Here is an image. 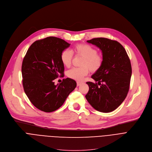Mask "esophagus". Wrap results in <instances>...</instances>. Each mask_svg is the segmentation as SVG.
I'll return each mask as SVG.
<instances>
[{
  "label": "esophagus",
  "instance_id": "esophagus-1",
  "mask_svg": "<svg viewBox=\"0 0 152 152\" xmlns=\"http://www.w3.org/2000/svg\"><path fill=\"white\" fill-rule=\"evenodd\" d=\"M81 84H82V83L79 82V81L77 82V86H80Z\"/></svg>",
  "mask_w": 152,
  "mask_h": 152
}]
</instances>
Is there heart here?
<instances>
[{
    "label": "heart",
    "instance_id": "b5f03b06",
    "mask_svg": "<svg viewBox=\"0 0 152 152\" xmlns=\"http://www.w3.org/2000/svg\"><path fill=\"white\" fill-rule=\"evenodd\" d=\"M73 52L77 56L83 57L81 63L82 67L73 68L69 69L68 76L76 80H81L84 77L87 76L89 69L92 72H95L102 66L103 58L100 54H98L96 49L87 44H79L73 48ZM73 54L72 50L65 49L60 55V60L62 64L69 68L72 65Z\"/></svg>",
    "mask_w": 152,
    "mask_h": 152
}]
</instances>
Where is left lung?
<instances>
[{
	"mask_svg": "<svg viewBox=\"0 0 152 152\" xmlns=\"http://www.w3.org/2000/svg\"><path fill=\"white\" fill-rule=\"evenodd\" d=\"M102 52V67L92 76L95 83L87 82L89 90L86 98L95 109L110 113L123 103L129 88L132 69L126 50L118 42L106 38L87 41Z\"/></svg>",
	"mask_w": 152,
	"mask_h": 152,
	"instance_id": "1",
	"label": "left lung"
}]
</instances>
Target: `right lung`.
Here are the masks:
<instances>
[{"instance_id": "obj_1", "label": "right lung", "mask_w": 152, "mask_h": 152, "mask_svg": "<svg viewBox=\"0 0 152 152\" xmlns=\"http://www.w3.org/2000/svg\"><path fill=\"white\" fill-rule=\"evenodd\" d=\"M65 40L49 37L37 40L28 49L22 64L24 92L34 106L46 113L58 109L76 87L75 80L66 78L55 85L54 80L64 76L62 52L69 46Z\"/></svg>"}]
</instances>
